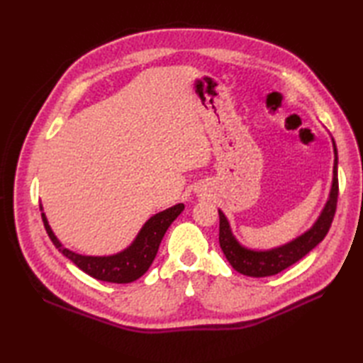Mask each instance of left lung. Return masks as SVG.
<instances>
[{"label": "left lung", "instance_id": "left-lung-1", "mask_svg": "<svg viewBox=\"0 0 363 363\" xmlns=\"http://www.w3.org/2000/svg\"><path fill=\"white\" fill-rule=\"evenodd\" d=\"M334 143V177H333V187H330L329 199L323 209L318 220L315 225L299 235L295 240L279 246V248L268 250V251H254L242 246L235 240V237L230 233L229 223L225 217V213L218 211L220 215V246L223 252H225L229 264L233 265L235 272L242 273L245 276L252 277H265L281 273L282 269L289 268L290 265L296 264L299 259H303L307 252H311L315 246H317L323 238L326 237L328 230L333 225L335 209H337V198H338V177H337V146Z\"/></svg>", "mask_w": 363, "mask_h": 363}]
</instances>
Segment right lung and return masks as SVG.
<instances>
[{
    "mask_svg": "<svg viewBox=\"0 0 363 363\" xmlns=\"http://www.w3.org/2000/svg\"><path fill=\"white\" fill-rule=\"evenodd\" d=\"M182 211L184 204H176L164 212L156 213L145 223V226L140 229V233H138L135 240L129 248L118 254H113V256L103 257L81 256V254H76L70 250L64 248L62 243L57 240V237L54 235L51 230L45 213H42V220L46 233H48L54 246H56L67 259H70L76 267L81 268L84 273L95 277L98 281L129 284L148 272L154 257H156L159 245L162 242V238H164L167 229Z\"/></svg>",
    "mask_w": 363,
    "mask_h": 363,
    "instance_id": "1",
    "label": "right lung"
}]
</instances>
